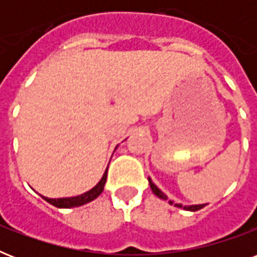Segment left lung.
<instances>
[{
    "label": "left lung",
    "mask_w": 257,
    "mask_h": 257,
    "mask_svg": "<svg viewBox=\"0 0 257 257\" xmlns=\"http://www.w3.org/2000/svg\"><path fill=\"white\" fill-rule=\"evenodd\" d=\"M149 184H151V188H152V191H153V193H155V195L157 196V197H160V199H163V200H168V197H167V196L164 195V193H163V192L160 191V189H159V188L156 187V185H155V184L152 183V180L149 179ZM169 203L171 204H173L172 203V201H169ZM176 207H180V208H184V209H187V211H199V209H201V208L203 207H205V205H207V204H200V205H181V204H175Z\"/></svg>",
    "instance_id": "8db88e82"
}]
</instances>
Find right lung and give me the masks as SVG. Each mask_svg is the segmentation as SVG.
<instances>
[{
  "mask_svg": "<svg viewBox=\"0 0 257 257\" xmlns=\"http://www.w3.org/2000/svg\"><path fill=\"white\" fill-rule=\"evenodd\" d=\"M106 173H108V169L105 171L102 179L100 180V183L97 184L96 187L92 188L90 191L85 192L80 196H76V197H66V199H48V197H44V199L48 201L49 204L54 205L57 208H72V207H80V205H84V204L92 201L96 197L101 195V192L104 191V185L106 183Z\"/></svg>",
  "mask_w": 257,
  "mask_h": 257,
  "instance_id": "right-lung-1",
  "label": "right lung"
}]
</instances>
